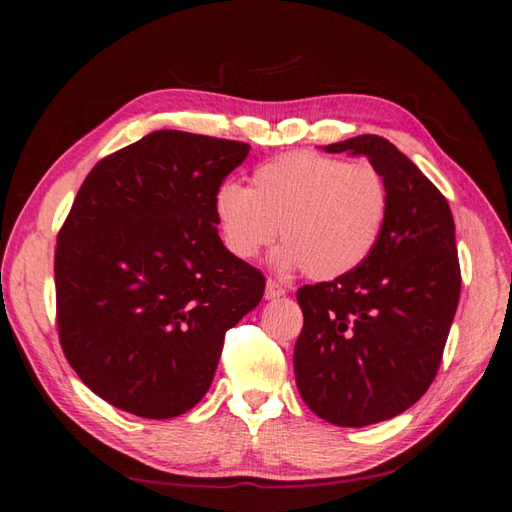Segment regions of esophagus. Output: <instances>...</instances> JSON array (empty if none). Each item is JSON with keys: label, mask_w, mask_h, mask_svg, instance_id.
<instances>
[{"label": "esophagus", "mask_w": 512, "mask_h": 512, "mask_svg": "<svg viewBox=\"0 0 512 512\" xmlns=\"http://www.w3.org/2000/svg\"><path fill=\"white\" fill-rule=\"evenodd\" d=\"M284 293H287V289H284L280 282H275V280H268V282H266V298H268V300L280 298V296H284Z\"/></svg>", "instance_id": "obj_1"}]
</instances>
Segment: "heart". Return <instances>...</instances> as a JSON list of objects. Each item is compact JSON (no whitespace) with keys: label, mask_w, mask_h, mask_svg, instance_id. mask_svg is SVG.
I'll return each mask as SVG.
<instances>
[{"label":"heart","mask_w":512,"mask_h":512,"mask_svg":"<svg viewBox=\"0 0 512 512\" xmlns=\"http://www.w3.org/2000/svg\"><path fill=\"white\" fill-rule=\"evenodd\" d=\"M391 194L375 164L343 162L314 151H291L257 164L248 187L223 183L212 212L223 246L253 259L277 237L273 262L334 280L359 268L386 228Z\"/></svg>","instance_id":"1"}]
</instances>
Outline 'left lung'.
Listing matches in <instances>:
<instances>
[{
	"instance_id": "8db88e82",
	"label": "left lung",
	"mask_w": 512,
	"mask_h": 512,
	"mask_svg": "<svg viewBox=\"0 0 512 512\" xmlns=\"http://www.w3.org/2000/svg\"><path fill=\"white\" fill-rule=\"evenodd\" d=\"M366 155L391 194L386 228L352 273L305 284L293 350L300 397L339 427L404 413L427 393L461 296L454 216L438 187L379 135L325 146Z\"/></svg>"
}]
</instances>
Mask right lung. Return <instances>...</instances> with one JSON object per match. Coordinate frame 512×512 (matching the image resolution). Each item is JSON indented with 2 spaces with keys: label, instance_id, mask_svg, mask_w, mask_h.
<instances>
[{
  "label": "right lung",
  "instance_id": "right-lung-1",
  "mask_svg": "<svg viewBox=\"0 0 512 512\" xmlns=\"http://www.w3.org/2000/svg\"><path fill=\"white\" fill-rule=\"evenodd\" d=\"M250 146L155 131L99 160L56 241V323L101 400L167 420L203 400L266 277L228 253L212 198Z\"/></svg>",
  "mask_w": 512,
  "mask_h": 512
}]
</instances>
